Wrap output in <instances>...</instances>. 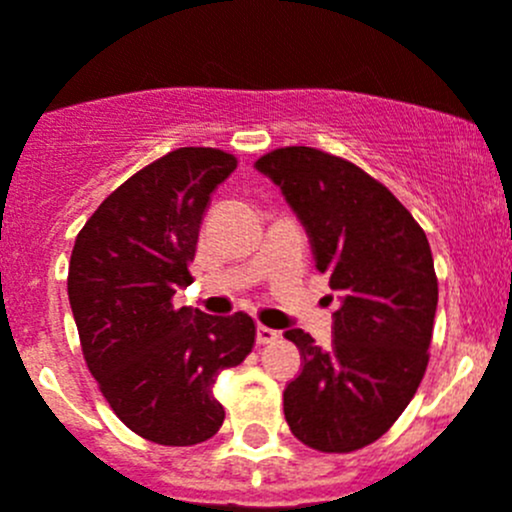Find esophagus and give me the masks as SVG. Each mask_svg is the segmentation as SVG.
<instances>
[{
  "instance_id": "34e87169",
  "label": "esophagus",
  "mask_w": 512,
  "mask_h": 512,
  "mask_svg": "<svg viewBox=\"0 0 512 512\" xmlns=\"http://www.w3.org/2000/svg\"><path fill=\"white\" fill-rule=\"evenodd\" d=\"M279 337V332L276 329H269V326H256V342L259 344H271L274 339Z\"/></svg>"
}]
</instances>
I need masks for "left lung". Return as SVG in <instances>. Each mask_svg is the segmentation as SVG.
<instances>
[{"label":"left lung","instance_id":"obj_1","mask_svg":"<svg viewBox=\"0 0 512 512\" xmlns=\"http://www.w3.org/2000/svg\"><path fill=\"white\" fill-rule=\"evenodd\" d=\"M253 168L281 188L309 236L316 269L339 299L329 347L301 329V369L284 415L304 445L352 452L379 440L427 369L437 276L425 231L382 183L316 148H279Z\"/></svg>","mask_w":512,"mask_h":512}]
</instances>
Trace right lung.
Instances as JSON below:
<instances>
[{
	"mask_svg": "<svg viewBox=\"0 0 512 512\" xmlns=\"http://www.w3.org/2000/svg\"><path fill=\"white\" fill-rule=\"evenodd\" d=\"M236 170L216 148H178L138 170L100 203L75 238L67 276L82 354L115 415L158 445H198L223 425L218 372L251 352L243 311L183 306L211 196Z\"/></svg>",
	"mask_w": 512,
	"mask_h": 512,
	"instance_id": "add662e5",
	"label": "right lung"
}]
</instances>
